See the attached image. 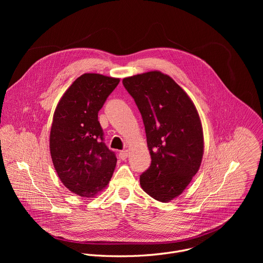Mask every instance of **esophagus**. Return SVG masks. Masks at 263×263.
<instances>
[{
    "label": "esophagus",
    "mask_w": 263,
    "mask_h": 263,
    "mask_svg": "<svg viewBox=\"0 0 263 263\" xmlns=\"http://www.w3.org/2000/svg\"><path fill=\"white\" fill-rule=\"evenodd\" d=\"M128 155H129V151H128V149H124V151H121L120 152V158L121 159H126L127 157H128Z\"/></svg>",
    "instance_id": "esophagus-1"
}]
</instances>
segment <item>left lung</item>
<instances>
[{"label":"left lung","instance_id":"obj_1","mask_svg":"<svg viewBox=\"0 0 263 263\" xmlns=\"http://www.w3.org/2000/svg\"><path fill=\"white\" fill-rule=\"evenodd\" d=\"M142 117L151 165L140 175L141 189L167 203L180 196L198 173L204 135L198 110L170 76L152 70L123 79Z\"/></svg>","mask_w":263,"mask_h":263}]
</instances>
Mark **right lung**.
Segmentation results:
<instances>
[{"mask_svg":"<svg viewBox=\"0 0 263 263\" xmlns=\"http://www.w3.org/2000/svg\"><path fill=\"white\" fill-rule=\"evenodd\" d=\"M119 78L83 73L59 100L50 133V152L63 185L82 198H93L108 185L117 157L103 142L98 112Z\"/></svg>","mask_w":263,"mask_h":263,"instance_id":"1","label":"right lung"}]
</instances>
